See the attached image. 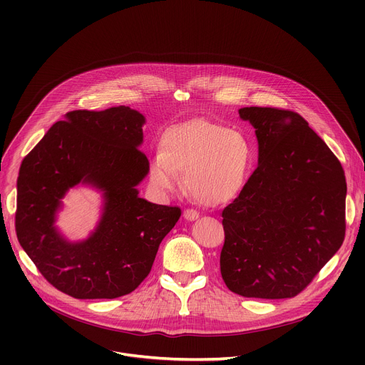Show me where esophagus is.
<instances>
[{"instance_id": "obj_1", "label": "esophagus", "mask_w": 365, "mask_h": 365, "mask_svg": "<svg viewBox=\"0 0 365 365\" xmlns=\"http://www.w3.org/2000/svg\"><path fill=\"white\" fill-rule=\"evenodd\" d=\"M183 217L187 220V221H193V220H196V218H199V212H196L195 210H185V212H183Z\"/></svg>"}]
</instances>
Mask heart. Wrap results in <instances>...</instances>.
<instances>
[{"instance_id":"heart-1","label":"heart","mask_w":365,"mask_h":365,"mask_svg":"<svg viewBox=\"0 0 365 365\" xmlns=\"http://www.w3.org/2000/svg\"><path fill=\"white\" fill-rule=\"evenodd\" d=\"M252 162L250 141L238 131L210 121L169 128L160 153L148 163V180L155 192L169 195L180 187L202 205L218 206L242 190Z\"/></svg>"}]
</instances>
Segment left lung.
<instances>
[{
	"mask_svg": "<svg viewBox=\"0 0 365 365\" xmlns=\"http://www.w3.org/2000/svg\"><path fill=\"white\" fill-rule=\"evenodd\" d=\"M238 113L255 128L258 166L222 211L221 274L244 297H294L344 242V169L297 113Z\"/></svg>",
	"mask_w": 365,
	"mask_h": 365,
	"instance_id": "left-lung-1",
	"label": "left lung"
}]
</instances>
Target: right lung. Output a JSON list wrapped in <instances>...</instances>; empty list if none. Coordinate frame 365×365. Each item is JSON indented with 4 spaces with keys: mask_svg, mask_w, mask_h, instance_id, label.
Masks as SVG:
<instances>
[{
    "mask_svg": "<svg viewBox=\"0 0 365 365\" xmlns=\"http://www.w3.org/2000/svg\"><path fill=\"white\" fill-rule=\"evenodd\" d=\"M143 114L130 107L78 110L48 128L26 155L17 179L16 232L43 277L75 299H115L148 276L162 240L180 218L179 206L138 196L148 173L140 151ZM79 182L104 192L103 217L83 242L54 227L60 199Z\"/></svg>",
    "mask_w": 365,
    "mask_h": 365,
    "instance_id": "right-lung-1",
    "label": "right lung"
}]
</instances>
